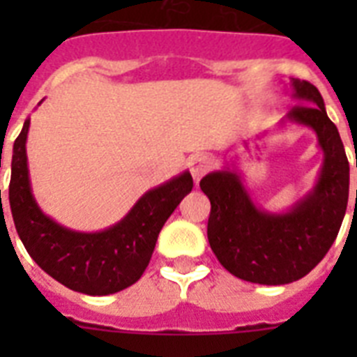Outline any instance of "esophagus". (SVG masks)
I'll return each instance as SVG.
<instances>
[{
  "label": "esophagus",
  "instance_id": "1",
  "mask_svg": "<svg viewBox=\"0 0 357 357\" xmlns=\"http://www.w3.org/2000/svg\"><path fill=\"white\" fill-rule=\"evenodd\" d=\"M209 168H211V161H209V157L207 155H195L189 161V170L192 174V178L198 183L207 172H209Z\"/></svg>",
  "mask_w": 357,
  "mask_h": 357
}]
</instances>
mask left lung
<instances>
[{
    "mask_svg": "<svg viewBox=\"0 0 357 357\" xmlns=\"http://www.w3.org/2000/svg\"><path fill=\"white\" fill-rule=\"evenodd\" d=\"M291 89L298 105L282 123L315 131L324 153L315 187L287 211L271 213L255 206L235 168L207 174L200 181L211 202L207 238L217 259L234 276L261 285H283L310 274L337 237L349 204V159L321 92L300 79H291Z\"/></svg>",
    "mask_w": 357,
    "mask_h": 357,
    "instance_id": "1",
    "label": "left lung"
}]
</instances>
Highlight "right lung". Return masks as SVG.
<instances>
[{
  "label": "right lung",
  "mask_w": 357,
  "mask_h": 357,
  "mask_svg": "<svg viewBox=\"0 0 357 357\" xmlns=\"http://www.w3.org/2000/svg\"><path fill=\"white\" fill-rule=\"evenodd\" d=\"M25 120L14 140L8 204L14 226L36 265L64 287L91 296H105L139 282L150 263L159 231L179 202L192 190V176L185 170L167 183L140 196L126 217L94 234L64 228L36 204L27 168Z\"/></svg>",
  "instance_id": "obj_1"
}]
</instances>
